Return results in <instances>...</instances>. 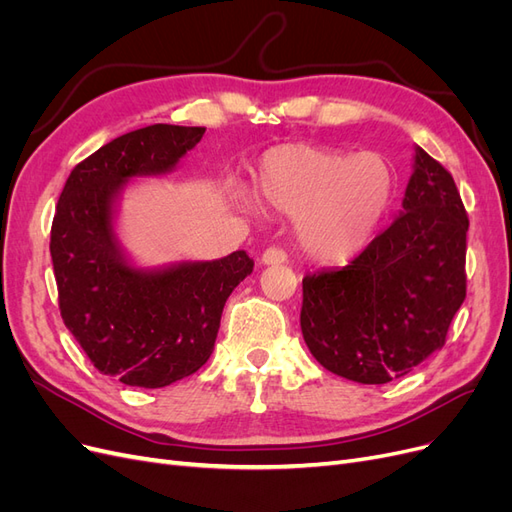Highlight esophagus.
I'll return each mask as SVG.
<instances>
[{"label":"esophagus","mask_w":512,"mask_h":512,"mask_svg":"<svg viewBox=\"0 0 512 512\" xmlns=\"http://www.w3.org/2000/svg\"><path fill=\"white\" fill-rule=\"evenodd\" d=\"M260 260H262V265H284L288 256L284 250H280V247H269V250L262 252Z\"/></svg>","instance_id":"esophagus-1"}]
</instances>
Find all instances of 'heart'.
<instances>
[{"label":"heart","mask_w":512,"mask_h":512,"mask_svg":"<svg viewBox=\"0 0 512 512\" xmlns=\"http://www.w3.org/2000/svg\"><path fill=\"white\" fill-rule=\"evenodd\" d=\"M254 188L271 209L292 215L294 239L309 258L339 262L374 239L393 203L395 173L380 153L288 143L262 153ZM232 198L254 207L250 190L235 188Z\"/></svg>","instance_id":"heart-1"}]
</instances>
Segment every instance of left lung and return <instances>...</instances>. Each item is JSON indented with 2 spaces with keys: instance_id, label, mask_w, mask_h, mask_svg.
Listing matches in <instances>:
<instances>
[{
  "instance_id": "left-lung-1",
  "label": "left lung",
  "mask_w": 512,
  "mask_h": 512,
  "mask_svg": "<svg viewBox=\"0 0 512 512\" xmlns=\"http://www.w3.org/2000/svg\"><path fill=\"white\" fill-rule=\"evenodd\" d=\"M414 151L393 224L350 265L303 277L305 344L324 369L352 382L410 374L444 346L466 299V209L451 173Z\"/></svg>"
}]
</instances>
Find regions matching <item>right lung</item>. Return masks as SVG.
Returning <instances> with one entry per match:
<instances>
[{
	"label": "right lung",
	"mask_w": 512,
	"mask_h": 512,
	"mask_svg": "<svg viewBox=\"0 0 512 512\" xmlns=\"http://www.w3.org/2000/svg\"><path fill=\"white\" fill-rule=\"evenodd\" d=\"M205 128L156 123L76 164L59 196L51 258L61 318L104 376L162 389L207 363L230 292L254 269L243 250L218 260L136 267L115 220L128 181L175 170Z\"/></svg>",
	"instance_id": "obj_1"
}]
</instances>
